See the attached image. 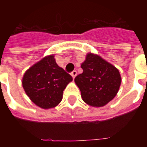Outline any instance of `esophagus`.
<instances>
[{
	"label": "esophagus",
	"instance_id": "1",
	"mask_svg": "<svg viewBox=\"0 0 147 147\" xmlns=\"http://www.w3.org/2000/svg\"><path fill=\"white\" fill-rule=\"evenodd\" d=\"M76 75H77V71H72V72H71V76H72V78H75V77L76 76Z\"/></svg>",
	"mask_w": 147,
	"mask_h": 147
}]
</instances>
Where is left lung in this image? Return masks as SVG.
I'll use <instances>...</instances> for the list:
<instances>
[{
    "label": "left lung",
    "instance_id": "8db88e82",
    "mask_svg": "<svg viewBox=\"0 0 147 147\" xmlns=\"http://www.w3.org/2000/svg\"><path fill=\"white\" fill-rule=\"evenodd\" d=\"M81 67L83 73L75 78V83L84 102L93 107H102L115 98L121 83L117 67L90 53L86 55Z\"/></svg>",
    "mask_w": 147,
    "mask_h": 147
}]
</instances>
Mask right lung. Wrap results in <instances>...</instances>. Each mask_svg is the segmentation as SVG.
<instances>
[{
  "instance_id": "obj_1",
  "label": "right lung",
  "mask_w": 147,
  "mask_h": 147,
  "mask_svg": "<svg viewBox=\"0 0 147 147\" xmlns=\"http://www.w3.org/2000/svg\"><path fill=\"white\" fill-rule=\"evenodd\" d=\"M72 77L56 63L53 55L45 57L24 73L22 84L32 102L42 109L54 108Z\"/></svg>"
}]
</instances>
